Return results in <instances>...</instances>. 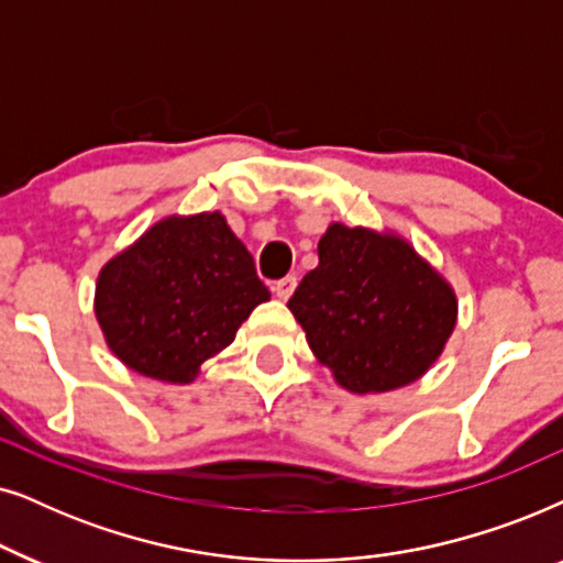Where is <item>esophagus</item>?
Wrapping results in <instances>:
<instances>
[{
    "mask_svg": "<svg viewBox=\"0 0 563 563\" xmlns=\"http://www.w3.org/2000/svg\"><path fill=\"white\" fill-rule=\"evenodd\" d=\"M296 286H298V277L296 275H288V277H283V280H277L275 286H273V290H275V296L280 298V301H288V298L294 296Z\"/></svg>",
    "mask_w": 563,
    "mask_h": 563,
    "instance_id": "34e87169",
    "label": "esophagus"
}]
</instances>
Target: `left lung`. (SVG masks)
<instances>
[{"label": "left lung", "instance_id": "left-lung-1", "mask_svg": "<svg viewBox=\"0 0 563 563\" xmlns=\"http://www.w3.org/2000/svg\"><path fill=\"white\" fill-rule=\"evenodd\" d=\"M288 309L313 355L352 394L424 376L459 317L453 288L404 239L342 223L319 239V265Z\"/></svg>", "mask_w": 563, "mask_h": 563}]
</instances>
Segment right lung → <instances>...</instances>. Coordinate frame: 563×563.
<instances>
[{"mask_svg": "<svg viewBox=\"0 0 563 563\" xmlns=\"http://www.w3.org/2000/svg\"><path fill=\"white\" fill-rule=\"evenodd\" d=\"M269 290L221 213L164 219L102 267L95 313L141 376L190 384Z\"/></svg>", "mask_w": 563, "mask_h": 563, "instance_id": "add662e5", "label": "right lung"}]
</instances>
